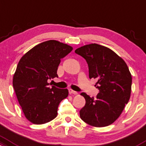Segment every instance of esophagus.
Returning a JSON list of instances; mask_svg holds the SVG:
<instances>
[{
	"label": "esophagus",
	"mask_w": 146,
	"mask_h": 146,
	"mask_svg": "<svg viewBox=\"0 0 146 146\" xmlns=\"http://www.w3.org/2000/svg\"><path fill=\"white\" fill-rule=\"evenodd\" d=\"M68 92H69L70 94H74V95H76V94H78V92H76V91L72 90V89H69L68 90Z\"/></svg>",
	"instance_id": "34e87169"
}]
</instances>
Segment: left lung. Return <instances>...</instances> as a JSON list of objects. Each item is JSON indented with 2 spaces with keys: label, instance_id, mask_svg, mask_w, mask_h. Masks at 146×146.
Segmentation results:
<instances>
[{
  "label": "left lung",
  "instance_id": "1",
  "mask_svg": "<svg viewBox=\"0 0 146 146\" xmlns=\"http://www.w3.org/2000/svg\"><path fill=\"white\" fill-rule=\"evenodd\" d=\"M75 52L85 59L89 78L96 80L95 86L100 90L95 98L80 94L86 100L80 111L81 119L94 127L110 125L121 116L130 98L132 75L127 65L112 50L99 44L85 45Z\"/></svg>",
  "mask_w": 146,
  "mask_h": 146
}]
</instances>
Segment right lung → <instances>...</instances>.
I'll return each instance as SVG.
<instances>
[{"instance_id": "right-lung-1", "label": "right lung", "mask_w": 146, "mask_h": 146, "mask_svg": "<svg viewBox=\"0 0 146 146\" xmlns=\"http://www.w3.org/2000/svg\"><path fill=\"white\" fill-rule=\"evenodd\" d=\"M73 47L56 40L36 45L21 58L13 76V87L25 118L33 124L56 118L59 104L68 95L67 89L50 88L48 80L58 77L61 59Z\"/></svg>"}]
</instances>
